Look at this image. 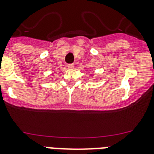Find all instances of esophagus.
<instances>
[{"label":"esophagus","instance_id":"obj_1","mask_svg":"<svg viewBox=\"0 0 154 154\" xmlns=\"http://www.w3.org/2000/svg\"><path fill=\"white\" fill-rule=\"evenodd\" d=\"M67 68L69 69H72L74 68V65L73 64H69V65H67Z\"/></svg>","mask_w":154,"mask_h":154}]
</instances>
